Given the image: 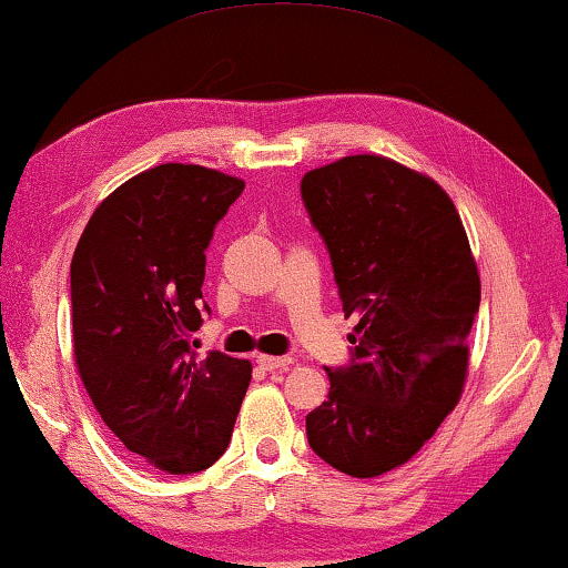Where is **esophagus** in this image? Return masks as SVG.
<instances>
[{
    "instance_id": "1",
    "label": "esophagus",
    "mask_w": 568,
    "mask_h": 568,
    "mask_svg": "<svg viewBox=\"0 0 568 568\" xmlns=\"http://www.w3.org/2000/svg\"><path fill=\"white\" fill-rule=\"evenodd\" d=\"M255 362H258V367L263 372H276V369H286L292 364L290 356H268V354H258L255 356Z\"/></svg>"
}]
</instances>
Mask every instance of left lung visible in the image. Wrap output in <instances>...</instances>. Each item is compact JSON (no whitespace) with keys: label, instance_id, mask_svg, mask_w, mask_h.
<instances>
[{"label":"left lung","instance_id":"1","mask_svg":"<svg viewBox=\"0 0 568 568\" xmlns=\"http://www.w3.org/2000/svg\"><path fill=\"white\" fill-rule=\"evenodd\" d=\"M344 313L359 323L348 367H325L328 400L307 414L317 457L354 478L408 463L460 400L480 276L460 214L437 181L379 154L302 178Z\"/></svg>","mask_w":568,"mask_h":568}]
</instances>
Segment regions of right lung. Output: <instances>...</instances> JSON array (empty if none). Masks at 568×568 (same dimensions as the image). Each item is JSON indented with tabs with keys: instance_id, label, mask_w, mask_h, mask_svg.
Masks as SVG:
<instances>
[{
	"instance_id": "obj_1",
	"label": "right lung",
	"mask_w": 568,
	"mask_h": 568,
	"mask_svg": "<svg viewBox=\"0 0 568 568\" xmlns=\"http://www.w3.org/2000/svg\"><path fill=\"white\" fill-rule=\"evenodd\" d=\"M243 189L201 165L144 170L100 201L72 258L84 390L123 447L170 476L220 460L251 385L247 359L191 346L209 240Z\"/></svg>"
}]
</instances>
